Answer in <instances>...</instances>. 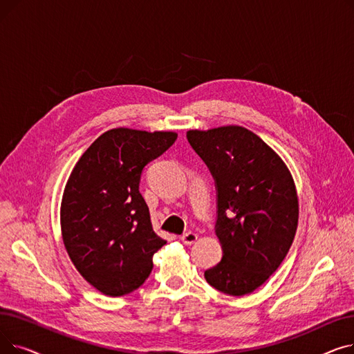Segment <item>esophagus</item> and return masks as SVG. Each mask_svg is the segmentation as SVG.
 <instances>
[{
    "instance_id": "esophagus-1",
    "label": "esophagus",
    "mask_w": 354,
    "mask_h": 354,
    "mask_svg": "<svg viewBox=\"0 0 354 354\" xmlns=\"http://www.w3.org/2000/svg\"><path fill=\"white\" fill-rule=\"evenodd\" d=\"M196 239H198V235L195 232H191V231L180 235V241H182L183 244H187V245H192Z\"/></svg>"
}]
</instances>
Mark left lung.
<instances>
[{"mask_svg":"<svg viewBox=\"0 0 354 354\" xmlns=\"http://www.w3.org/2000/svg\"><path fill=\"white\" fill-rule=\"evenodd\" d=\"M188 142L215 180L222 259L208 284L230 295L263 286L281 266L299 224L294 180L272 149L241 126L189 130Z\"/></svg>","mask_w":354,"mask_h":354,"instance_id":"obj_1","label":"left lung"}]
</instances>
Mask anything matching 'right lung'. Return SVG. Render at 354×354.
I'll list each match as a JSON object with an SVG mask.
<instances>
[{
  "label": "right lung",
  "instance_id": "1",
  "mask_svg": "<svg viewBox=\"0 0 354 354\" xmlns=\"http://www.w3.org/2000/svg\"><path fill=\"white\" fill-rule=\"evenodd\" d=\"M174 132L111 129L83 153L62 202L66 250L84 280L120 297L138 290L152 272L153 254L166 241L152 228L139 192L145 166L169 149Z\"/></svg>",
  "mask_w": 354,
  "mask_h": 354
}]
</instances>
